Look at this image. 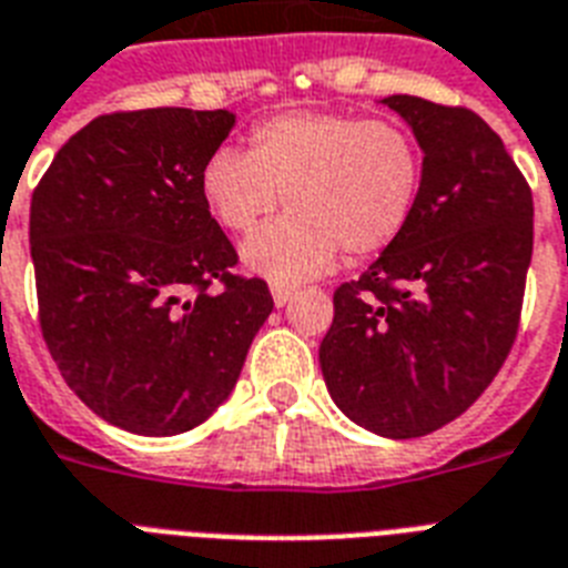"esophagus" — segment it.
<instances>
[{
	"label": "esophagus",
	"mask_w": 568,
	"mask_h": 568,
	"mask_svg": "<svg viewBox=\"0 0 568 568\" xmlns=\"http://www.w3.org/2000/svg\"><path fill=\"white\" fill-rule=\"evenodd\" d=\"M294 292H297L294 285H285V283H274V285H271V294H274L276 306H285V303H288L294 297Z\"/></svg>",
	"instance_id": "34e87169"
}]
</instances>
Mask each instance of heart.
Masks as SVG:
<instances>
[{"label": "heart", "instance_id": "b5f03b06", "mask_svg": "<svg viewBox=\"0 0 568 568\" xmlns=\"http://www.w3.org/2000/svg\"><path fill=\"white\" fill-rule=\"evenodd\" d=\"M424 155L409 129L336 111H283L250 129L247 153L217 146L200 171V196L223 230L250 232L280 200L292 212L253 232L250 271L288 283L321 274L338 250H386L422 203Z\"/></svg>", "mask_w": 568, "mask_h": 568}]
</instances>
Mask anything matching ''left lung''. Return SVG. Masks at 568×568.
<instances>
[{"label": "left lung", "instance_id": "left-lung-1", "mask_svg": "<svg viewBox=\"0 0 568 568\" xmlns=\"http://www.w3.org/2000/svg\"><path fill=\"white\" fill-rule=\"evenodd\" d=\"M424 153L413 221L333 294L329 397L365 430L415 439L484 395L510 354L534 253V196L484 118L395 93Z\"/></svg>", "mask_w": 568, "mask_h": 568}]
</instances>
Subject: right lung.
Here are the masks:
<instances>
[{"label": "right lung", "mask_w": 568, "mask_h": 568, "mask_svg": "<svg viewBox=\"0 0 568 568\" xmlns=\"http://www.w3.org/2000/svg\"><path fill=\"white\" fill-rule=\"evenodd\" d=\"M232 111L91 120L31 194L40 329L67 386L114 427L176 436L230 397L274 310L203 196Z\"/></svg>", "instance_id": "right-lung-1"}]
</instances>
